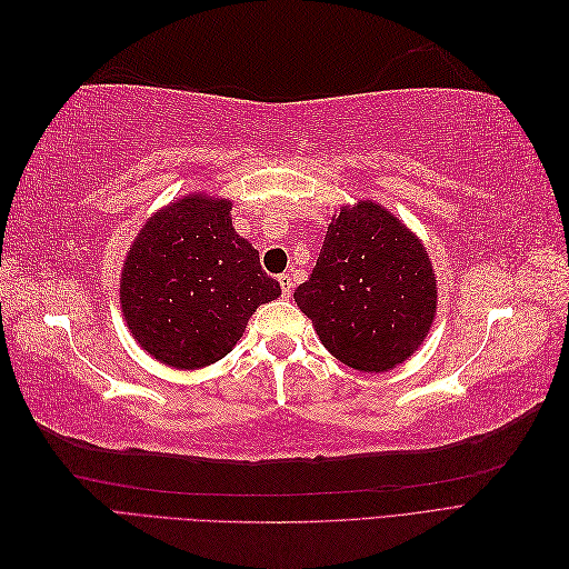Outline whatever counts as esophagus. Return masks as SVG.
<instances>
[{"mask_svg": "<svg viewBox=\"0 0 569 569\" xmlns=\"http://www.w3.org/2000/svg\"><path fill=\"white\" fill-rule=\"evenodd\" d=\"M278 282L282 287V297L289 299L291 297V289H295V278H291V274H287V272H282L280 278H278Z\"/></svg>", "mask_w": 569, "mask_h": 569, "instance_id": "34e87169", "label": "esophagus"}]
</instances>
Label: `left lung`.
<instances>
[{"mask_svg": "<svg viewBox=\"0 0 569 569\" xmlns=\"http://www.w3.org/2000/svg\"><path fill=\"white\" fill-rule=\"evenodd\" d=\"M437 274L422 239L387 206H341L295 301L343 366L387 372L416 353L437 318Z\"/></svg>", "mask_w": 569, "mask_h": 569, "instance_id": "8db88e82", "label": "left lung"}]
</instances>
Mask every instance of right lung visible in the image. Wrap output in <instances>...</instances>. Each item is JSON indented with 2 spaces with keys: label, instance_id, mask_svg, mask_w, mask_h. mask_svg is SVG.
<instances>
[{
  "label": "right lung",
  "instance_id": "right-lung-1",
  "mask_svg": "<svg viewBox=\"0 0 569 569\" xmlns=\"http://www.w3.org/2000/svg\"><path fill=\"white\" fill-rule=\"evenodd\" d=\"M230 211L226 197H180L147 218L123 258L120 313L168 368L199 370L228 356L256 308L282 295Z\"/></svg>",
  "mask_w": 569,
  "mask_h": 569
}]
</instances>
